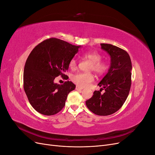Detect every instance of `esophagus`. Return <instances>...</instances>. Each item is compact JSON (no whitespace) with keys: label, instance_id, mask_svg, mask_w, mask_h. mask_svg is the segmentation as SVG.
<instances>
[{"label":"esophagus","instance_id":"obj_1","mask_svg":"<svg viewBox=\"0 0 155 155\" xmlns=\"http://www.w3.org/2000/svg\"><path fill=\"white\" fill-rule=\"evenodd\" d=\"M76 90H77V91H81V90H83V88L79 87V86H76Z\"/></svg>","mask_w":155,"mask_h":155}]
</instances>
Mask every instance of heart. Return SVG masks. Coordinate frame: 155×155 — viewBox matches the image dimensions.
I'll list each match as a JSON object with an SVG mask.
<instances>
[{
    "label": "heart",
    "mask_w": 155,
    "mask_h": 155,
    "mask_svg": "<svg viewBox=\"0 0 155 155\" xmlns=\"http://www.w3.org/2000/svg\"><path fill=\"white\" fill-rule=\"evenodd\" d=\"M84 57L90 61L91 65L90 70H92L97 74H103L107 70L108 65L107 63L101 61V56L97 51H88L83 55ZM70 67L74 68L76 66V61L74 59L70 62ZM72 81L79 87H85L94 81V76L92 73L79 72L74 74L72 77Z\"/></svg>",
    "instance_id": "heart-1"
}]
</instances>
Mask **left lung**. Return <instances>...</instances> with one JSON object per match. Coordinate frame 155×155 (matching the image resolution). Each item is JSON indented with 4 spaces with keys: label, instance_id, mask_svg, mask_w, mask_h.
<instances>
[{
    "label": "left lung",
    "instance_id": "left-lung-1",
    "mask_svg": "<svg viewBox=\"0 0 155 155\" xmlns=\"http://www.w3.org/2000/svg\"><path fill=\"white\" fill-rule=\"evenodd\" d=\"M100 45L101 48L110 55V65L98 83L100 90L94 92L92 97L86 101V105L95 114L108 116L118 111L127 98L131 85L132 63L124 50L110 44ZM104 89L105 92L101 94Z\"/></svg>",
    "mask_w": 155,
    "mask_h": 155
}]
</instances>
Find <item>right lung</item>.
Returning a JSON list of instances; mask_svg holds the SVG:
<instances>
[{"label":"right lung","mask_w":155,"mask_h":155,"mask_svg":"<svg viewBox=\"0 0 155 155\" xmlns=\"http://www.w3.org/2000/svg\"><path fill=\"white\" fill-rule=\"evenodd\" d=\"M81 46L50 38L31 51L25 63L23 83L30 104L39 113L54 115L65 105L68 94L76 85L69 81L55 83L54 79L59 75L68 78L64 72Z\"/></svg>","instance_id":"add662e5"}]
</instances>
